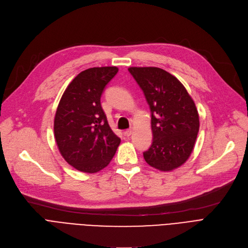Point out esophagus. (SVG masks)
I'll return each mask as SVG.
<instances>
[{
	"mask_svg": "<svg viewBox=\"0 0 248 248\" xmlns=\"http://www.w3.org/2000/svg\"><path fill=\"white\" fill-rule=\"evenodd\" d=\"M124 135L126 137H131L133 135V131L132 129H126V131H124Z\"/></svg>",
	"mask_w": 248,
	"mask_h": 248,
	"instance_id": "1",
	"label": "esophagus"
}]
</instances>
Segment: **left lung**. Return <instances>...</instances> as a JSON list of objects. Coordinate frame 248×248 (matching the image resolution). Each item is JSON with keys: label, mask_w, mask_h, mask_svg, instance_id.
Instances as JSON below:
<instances>
[{"label": "left lung", "mask_w": 248, "mask_h": 248, "mask_svg": "<svg viewBox=\"0 0 248 248\" xmlns=\"http://www.w3.org/2000/svg\"><path fill=\"white\" fill-rule=\"evenodd\" d=\"M152 111L153 144L146 162L171 172L190 158L199 132V113L191 95L177 77L158 67H129Z\"/></svg>", "instance_id": "left-lung-1"}]
</instances>
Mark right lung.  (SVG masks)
Segmentation results:
<instances>
[{
    "label": "right lung",
    "mask_w": 248,
    "mask_h": 248,
    "mask_svg": "<svg viewBox=\"0 0 248 248\" xmlns=\"http://www.w3.org/2000/svg\"><path fill=\"white\" fill-rule=\"evenodd\" d=\"M116 66L88 68L77 74L63 93L54 117L58 150L76 170L93 174L106 168L121 144L100 106Z\"/></svg>",
    "instance_id": "obj_1"
}]
</instances>
